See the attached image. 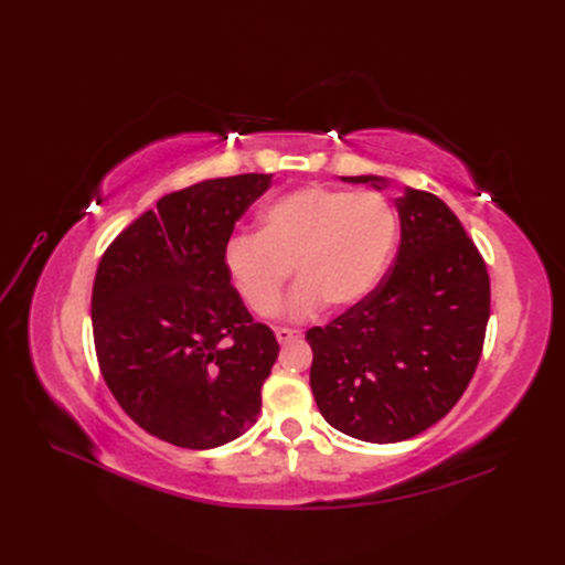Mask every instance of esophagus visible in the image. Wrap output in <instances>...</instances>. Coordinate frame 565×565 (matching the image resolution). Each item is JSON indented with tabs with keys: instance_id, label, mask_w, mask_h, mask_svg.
<instances>
[{
	"instance_id": "1",
	"label": "esophagus",
	"mask_w": 565,
	"mask_h": 565,
	"mask_svg": "<svg viewBox=\"0 0 565 565\" xmlns=\"http://www.w3.org/2000/svg\"><path fill=\"white\" fill-rule=\"evenodd\" d=\"M276 337H278V341L282 347H287V344H292V341H299L303 334H301V330H292V328H278L276 330Z\"/></svg>"
}]
</instances>
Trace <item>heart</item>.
Here are the masks:
<instances>
[{"instance_id":"obj_1","label":"heart","mask_w":565,"mask_h":565,"mask_svg":"<svg viewBox=\"0 0 565 565\" xmlns=\"http://www.w3.org/2000/svg\"><path fill=\"white\" fill-rule=\"evenodd\" d=\"M396 235V214L377 193L309 185L268 204L256 235L231 237L224 268L256 316L278 309L292 268L301 282L287 303L289 316H311L324 301L344 311L380 285Z\"/></svg>"}]
</instances>
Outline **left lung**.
<instances>
[{
    "label": "left lung",
    "instance_id": "left-lung-1",
    "mask_svg": "<svg viewBox=\"0 0 565 565\" xmlns=\"http://www.w3.org/2000/svg\"><path fill=\"white\" fill-rule=\"evenodd\" d=\"M398 216L396 259L374 292L306 332L320 415L367 443L407 440L450 413L481 361L490 318L486 262L448 204L407 188Z\"/></svg>",
    "mask_w": 565,
    "mask_h": 565
}]
</instances>
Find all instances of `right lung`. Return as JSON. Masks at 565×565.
<instances>
[{
    "label": "right lung",
    "mask_w": 565,
    "mask_h": 565,
    "mask_svg": "<svg viewBox=\"0 0 565 565\" xmlns=\"http://www.w3.org/2000/svg\"><path fill=\"white\" fill-rule=\"evenodd\" d=\"M268 183L270 174H241L169 193L98 262L92 328L100 374L119 407L172 446H224L262 413L280 347L235 292L224 249Z\"/></svg>",
    "instance_id": "obj_1"
}]
</instances>
